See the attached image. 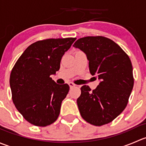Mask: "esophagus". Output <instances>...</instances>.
Masks as SVG:
<instances>
[{"label":"esophagus","instance_id":"obj_1","mask_svg":"<svg viewBox=\"0 0 146 146\" xmlns=\"http://www.w3.org/2000/svg\"><path fill=\"white\" fill-rule=\"evenodd\" d=\"M68 85H69V86H70V88H74V87H76V85H75L74 83H73V82H69Z\"/></svg>","mask_w":146,"mask_h":146}]
</instances>
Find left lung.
<instances>
[{"label":"left lung","mask_w":146,"mask_h":146,"mask_svg":"<svg viewBox=\"0 0 146 146\" xmlns=\"http://www.w3.org/2000/svg\"><path fill=\"white\" fill-rule=\"evenodd\" d=\"M73 46L86 54L90 73L100 80L92 91L88 85L80 88L77 100L80 115L94 126L107 124L127 105L134 82L131 61L117 44L104 36L80 38Z\"/></svg>","instance_id":"1"}]
</instances>
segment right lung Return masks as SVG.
<instances>
[{"label":"right lung","instance_id":"add662e5","mask_svg":"<svg viewBox=\"0 0 146 146\" xmlns=\"http://www.w3.org/2000/svg\"><path fill=\"white\" fill-rule=\"evenodd\" d=\"M76 38L48 39L29 45L15 64L10 77L15 106L32 124L46 126L59 116L69 91L51 78L60 68L62 56Z\"/></svg>","mask_w":146,"mask_h":146}]
</instances>
